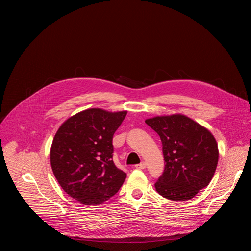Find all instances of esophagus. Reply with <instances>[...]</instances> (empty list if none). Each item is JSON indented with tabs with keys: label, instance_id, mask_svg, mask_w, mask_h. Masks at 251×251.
I'll return each instance as SVG.
<instances>
[{
	"label": "esophagus",
	"instance_id": "obj_1",
	"mask_svg": "<svg viewBox=\"0 0 251 251\" xmlns=\"http://www.w3.org/2000/svg\"><path fill=\"white\" fill-rule=\"evenodd\" d=\"M146 166H147V165H146V163H145V162H142L141 164L136 165L135 167H136L137 169H145V168H146Z\"/></svg>",
	"mask_w": 251,
	"mask_h": 251
}]
</instances>
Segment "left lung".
Listing matches in <instances>:
<instances>
[{"label":"left lung","instance_id":"1","mask_svg":"<svg viewBox=\"0 0 251 251\" xmlns=\"http://www.w3.org/2000/svg\"><path fill=\"white\" fill-rule=\"evenodd\" d=\"M160 136L165 169L155 184L162 197L188 201L210 183L219 162L216 138L203 126L183 114L145 120Z\"/></svg>","mask_w":251,"mask_h":251}]
</instances>
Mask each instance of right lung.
I'll use <instances>...</instances> for the list:
<instances>
[{"mask_svg": "<svg viewBox=\"0 0 251 251\" xmlns=\"http://www.w3.org/2000/svg\"><path fill=\"white\" fill-rule=\"evenodd\" d=\"M126 114L89 108L66 119L54 135L53 175L63 191L82 204H101L125 181L126 173L112 160V139Z\"/></svg>", "mask_w": 251, "mask_h": 251, "instance_id": "1", "label": "right lung"}]
</instances>
